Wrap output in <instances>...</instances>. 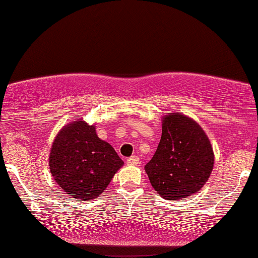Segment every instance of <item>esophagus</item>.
<instances>
[{"label":"esophagus","mask_w":258,"mask_h":258,"mask_svg":"<svg viewBox=\"0 0 258 258\" xmlns=\"http://www.w3.org/2000/svg\"><path fill=\"white\" fill-rule=\"evenodd\" d=\"M140 161V158L138 156H131L128 157L127 159H126V164L127 165H138Z\"/></svg>","instance_id":"34e87169"}]
</instances>
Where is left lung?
<instances>
[{
  "instance_id": "1",
  "label": "left lung",
  "mask_w": 258,
  "mask_h": 258,
  "mask_svg": "<svg viewBox=\"0 0 258 258\" xmlns=\"http://www.w3.org/2000/svg\"><path fill=\"white\" fill-rule=\"evenodd\" d=\"M214 166L211 142L189 117L169 113L155 155L145 169L154 189L164 199L180 200L199 191Z\"/></svg>"
}]
</instances>
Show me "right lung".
<instances>
[{
    "mask_svg": "<svg viewBox=\"0 0 258 258\" xmlns=\"http://www.w3.org/2000/svg\"><path fill=\"white\" fill-rule=\"evenodd\" d=\"M124 161L83 120L68 124L54 139L49 165L52 176L69 197L83 202L106 190Z\"/></svg>",
    "mask_w": 258,
    "mask_h": 258,
    "instance_id": "right-lung-1",
    "label": "right lung"
}]
</instances>
